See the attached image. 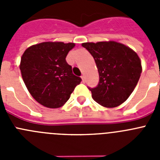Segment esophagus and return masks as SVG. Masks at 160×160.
I'll return each instance as SVG.
<instances>
[{
    "label": "esophagus",
    "mask_w": 160,
    "mask_h": 160,
    "mask_svg": "<svg viewBox=\"0 0 160 160\" xmlns=\"http://www.w3.org/2000/svg\"><path fill=\"white\" fill-rule=\"evenodd\" d=\"M81 78H82V81L84 82V81H85V76H84V75H82V76Z\"/></svg>",
    "instance_id": "esophagus-1"
}]
</instances>
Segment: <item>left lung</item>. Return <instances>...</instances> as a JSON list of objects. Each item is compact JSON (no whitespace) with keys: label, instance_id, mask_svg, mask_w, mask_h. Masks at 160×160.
<instances>
[{"label":"left lung","instance_id":"obj_1","mask_svg":"<svg viewBox=\"0 0 160 160\" xmlns=\"http://www.w3.org/2000/svg\"><path fill=\"white\" fill-rule=\"evenodd\" d=\"M82 46L93 56L99 74L97 87H88L93 99L105 107H115L124 102L135 88L142 73L137 53L115 42H86Z\"/></svg>","mask_w":160,"mask_h":160}]
</instances>
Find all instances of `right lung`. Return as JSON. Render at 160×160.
Listing matches in <instances>:
<instances>
[{
	"instance_id": "1",
	"label": "right lung",
	"mask_w": 160,
	"mask_h": 160,
	"mask_svg": "<svg viewBox=\"0 0 160 160\" xmlns=\"http://www.w3.org/2000/svg\"><path fill=\"white\" fill-rule=\"evenodd\" d=\"M74 43L42 42L28 48L21 59L20 70L29 92L38 102L58 108L70 98L82 78L72 72L66 58Z\"/></svg>"
}]
</instances>
